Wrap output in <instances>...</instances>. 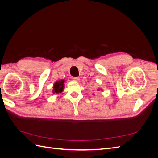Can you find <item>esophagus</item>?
I'll use <instances>...</instances> for the list:
<instances>
[{"instance_id":"1","label":"esophagus","mask_w":158,"mask_h":158,"mask_svg":"<svg viewBox=\"0 0 158 158\" xmlns=\"http://www.w3.org/2000/svg\"><path fill=\"white\" fill-rule=\"evenodd\" d=\"M73 79L74 81H76V82H78V81L80 80V78L78 77H73Z\"/></svg>"}]
</instances>
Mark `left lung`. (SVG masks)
<instances>
[{"label": "left lung", "instance_id": "obj_1", "mask_svg": "<svg viewBox=\"0 0 158 158\" xmlns=\"http://www.w3.org/2000/svg\"><path fill=\"white\" fill-rule=\"evenodd\" d=\"M97 90H98V91H100V90H102V89H98ZM93 95H95V94H93Z\"/></svg>", "mask_w": 158, "mask_h": 158}]
</instances>
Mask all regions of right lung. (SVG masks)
Returning a JSON list of instances; mask_svg holds the SVG:
<instances>
[{
	"label": "right lung",
	"instance_id": "1",
	"mask_svg": "<svg viewBox=\"0 0 158 158\" xmlns=\"http://www.w3.org/2000/svg\"><path fill=\"white\" fill-rule=\"evenodd\" d=\"M64 80H57L56 82H55L53 85V89H52V94H59L60 93H62L63 92L64 89Z\"/></svg>",
	"mask_w": 158,
	"mask_h": 158
}]
</instances>
